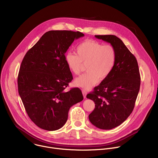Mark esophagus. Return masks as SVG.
<instances>
[{
  "instance_id": "1",
  "label": "esophagus",
  "mask_w": 158,
  "mask_h": 158,
  "mask_svg": "<svg viewBox=\"0 0 158 158\" xmlns=\"http://www.w3.org/2000/svg\"><path fill=\"white\" fill-rule=\"evenodd\" d=\"M82 94H83V96H84V98H86V95H87V91H85V90H82Z\"/></svg>"
}]
</instances>
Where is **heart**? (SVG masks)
Wrapping results in <instances>:
<instances>
[{
	"label": "heart",
	"mask_w": 158,
	"mask_h": 158,
	"mask_svg": "<svg viewBox=\"0 0 158 158\" xmlns=\"http://www.w3.org/2000/svg\"><path fill=\"white\" fill-rule=\"evenodd\" d=\"M77 55L69 52L65 56V62L69 71L76 75L81 73L83 64H87V72L76 78L74 85L89 89L98 81L106 79L113 69L116 52L110 44H102L92 40H87L76 48Z\"/></svg>",
	"instance_id": "obj_1"
}]
</instances>
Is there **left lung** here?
<instances>
[{"mask_svg": "<svg viewBox=\"0 0 158 158\" xmlns=\"http://www.w3.org/2000/svg\"><path fill=\"white\" fill-rule=\"evenodd\" d=\"M110 43L116 52L113 69L86 98L95 104L89 119L101 129H111L130 116L138 97L141 78L137 60L123 42L114 35H95Z\"/></svg>", "mask_w": 158, "mask_h": 158, "instance_id": "8db88e82", "label": "left lung"}]
</instances>
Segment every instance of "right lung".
Segmentation results:
<instances>
[{
	"instance_id": "right-lung-1",
	"label": "right lung",
	"mask_w": 158,
	"mask_h": 158,
	"mask_svg": "<svg viewBox=\"0 0 158 158\" xmlns=\"http://www.w3.org/2000/svg\"><path fill=\"white\" fill-rule=\"evenodd\" d=\"M80 32L50 31L29 49L22 61L17 79L18 91L27 113L41 129L56 131L68 118L71 107L83 100L79 88L64 89L73 80L65 54Z\"/></svg>"
}]
</instances>
